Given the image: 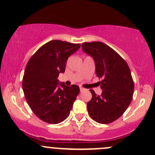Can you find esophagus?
<instances>
[{
	"label": "esophagus",
	"instance_id": "obj_1",
	"mask_svg": "<svg viewBox=\"0 0 155 155\" xmlns=\"http://www.w3.org/2000/svg\"><path fill=\"white\" fill-rule=\"evenodd\" d=\"M84 90H85V89H84V88H83V87H80V91H81V92L84 91Z\"/></svg>",
	"mask_w": 155,
	"mask_h": 155
}]
</instances>
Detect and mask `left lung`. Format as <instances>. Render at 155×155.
Returning <instances> with one entry per match:
<instances>
[{"instance_id": "left-lung-1", "label": "left lung", "mask_w": 155, "mask_h": 155, "mask_svg": "<svg viewBox=\"0 0 155 155\" xmlns=\"http://www.w3.org/2000/svg\"><path fill=\"white\" fill-rule=\"evenodd\" d=\"M81 48L93 59L97 76L103 79L100 82L103 90L101 96L90 90L92 98L87 103L88 113L98 123H112L123 115L132 101L134 82L130 68L124 59L103 42H84Z\"/></svg>"}]
</instances>
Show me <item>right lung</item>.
<instances>
[{"instance_id": "1", "label": "right lung", "mask_w": 155, "mask_h": 155, "mask_svg": "<svg viewBox=\"0 0 155 155\" xmlns=\"http://www.w3.org/2000/svg\"><path fill=\"white\" fill-rule=\"evenodd\" d=\"M80 44L52 40L37 51L26 64L23 79L25 98L33 113L46 123L57 124L70 114L79 86H66L58 76L64 72L68 59Z\"/></svg>"}]
</instances>
